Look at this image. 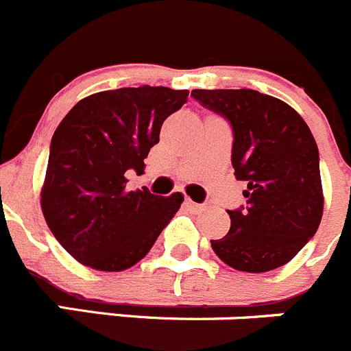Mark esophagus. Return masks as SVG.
Listing matches in <instances>:
<instances>
[{
	"instance_id": "esophagus-1",
	"label": "esophagus",
	"mask_w": 351,
	"mask_h": 351,
	"mask_svg": "<svg viewBox=\"0 0 351 351\" xmlns=\"http://www.w3.org/2000/svg\"><path fill=\"white\" fill-rule=\"evenodd\" d=\"M183 204H185L189 209H192V211H197V209H204V204H197V202L191 201V199H185V202H183Z\"/></svg>"
}]
</instances>
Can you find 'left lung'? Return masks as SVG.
I'll return each mask as SVG.
<instances>
[{
	"label": "left lung",
	"instance_id": "left-lung-1",
	"mask_svg": "<svg viewBox=\"0 0 351 351\" xmlns=\"http://www.w3.org/2000/svg\"><path fill=\"white\" fill-rule=\"evenodd\" d=\"M202 107L228 121L235 178L245 206L228 211L230 230L211 241L216 256L261 274L293 260L315 235L324 209L319 147L286 101L254 90H194Z\"/></svg>",
	"mask_w": 351,
	"mask_h": 351
}]
</instances>
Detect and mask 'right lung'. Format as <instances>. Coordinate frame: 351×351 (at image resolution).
<instances>
[{"label":"right lung","instance_id":"1","mask_svg":"<svg viewBox=\"0 0 351 351\" xmlns=\"http://www.w3.org/2000/svg\"><path fill=\"white\" fill-rule=\"evenodd\" d=\"M186 100V90L149 84L100 91L58 124L41 208L51 234L80 263L101 271L133 267L180 209L178 192L126 191V173L143 171L162 123Z\"/></svg>","mask_w":351,"mask_h":351}]
</instances>
